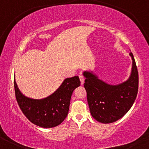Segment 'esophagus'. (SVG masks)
I'll use <instances>...</instances> for the list:
<instances>
[{
	"instance_id": "1",
	"label": "esophagus",
	"mask_w": 149,
	"mask_h": 149,
	"mask_svg": "<svg viewBox=\"0 0 149 149\" xmlns=\"http://www.w3.org/2000/svg\"><path fill=\"white\" fill-rule=\"evenodd\" d=\"M79 78H80V83H81V85H83V83H84V82H85L84 76H82V75H80Z\"/></svg>"
}]
</instances>
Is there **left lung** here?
Segmentation results:
<instances>
[{
    "instance_id": "left-lung-1",
    "label": "left lung",
    "mask_w": 149,
    "mask_h": 149,
    "mask_svg": "<svg viewBox=\"0 0 149 149\" xmlns=\"http://www.w3.org/2000/svg\"><path fill=\"white\" fill-rule=\"evenodd\" d=\"M130 76L118 85H110L99 79L97 75L84 71V87L92 117L102 123H111L124 116L136 100L139 87V76L132 53Z\"/></svg>"
}]
</instances>
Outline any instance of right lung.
Instances as JSON below:
<instances>
[{
  "instance_id": "1",
  "label": "right lung",
  "mask_w": 149,
  "mask_h": 149,
  "mask_svg": "<svg viewBox=\"0 0 149 149\" xmlns=\"http://www.w3.org/2000/svg\"><path fill=\"white\" fill-rule=\"evenodd\" d=\"M80 84L78 76L67 78L52 95L35 100L24 96L14 79L15 97L22 111L32 123L44 128L56 127L64 120L69 113L73 90Z\"/></svg>"
}]
</instances>
